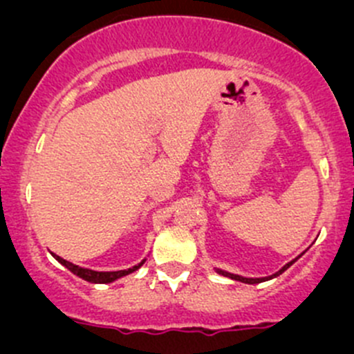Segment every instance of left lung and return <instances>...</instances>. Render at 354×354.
<instances>
[{
	"instance_id": "1",
	"label": "left lung",
	"mask_w": 354,
	"mask_h": 354,
	"mask_svg": "<svg viewBox=\"0 0 354 354\" xmlns=\"http://www.w3.org/2000/svg\"><path fill=\"white\" fill-rule=\"evenodd\" d=\"M303 253H305V252H303ZM303 253H301V255H303ZM301 255H299V257H301ZM299 257H296V259H295V260H291V262H289V263H286V266H284V267H283V269H281V270H279V272L272 274V276H269V277H255V279H253V277H241V276H236V274H230V272H226V270H221V269H216V270H217V272H219V274H221V276H226V277H231V279H234V281H240V283H245V284H259V283H263V281H269V279H274V277H277V276H279V274H283V272H284V270H286V269H289V267H291V266H292V263H295V262H296V260H298V259H299Z\"/></svg>"
}]
</instances>
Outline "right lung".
<instances>
[{"mask_svg":"<svg viewBox=\"0 0 354 354\" xmlns=\"http://www.w3.org/2000/svg\"><path fill=\"white\" fill-rule=\"evenodd\" d=\"M53 257H55V259L58 260L62 266H65L66 269L70 270V272H73L75 276L82 277V279L88 281V283H97V284H108V283H113V281L120 279V277L128 276V274H131V272H135L137 269H140V267L144 266V262H145V260H142L138 266H133L131 269H128V270H116V272H97V270L84 269V267L75 266V263L68 262V260L62 259V257H58V255H55V253H53Z\"/></svg>","mask_w":354,"mask_h":354,"instance_id":"1","label":"right lung"}]
</instances>
